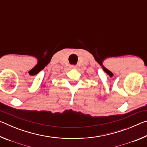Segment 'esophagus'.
I'll use <instances>...</instances> for the list:
<instances>
[{"mask_svg": "<svg viewBox=\"0 0 147 147\" xmlns=\"http://www.w3.org/2000/svg\"><path fill=\"white\" fill-rule=\"evenodd\" d=\"M70 68L71 69H76V66L74 65H70Z\"/></svg>", "mask_w": 147, "mask_h": 147, "instance_id": "34e87169", "label": "esophagus"}]
</instances>
